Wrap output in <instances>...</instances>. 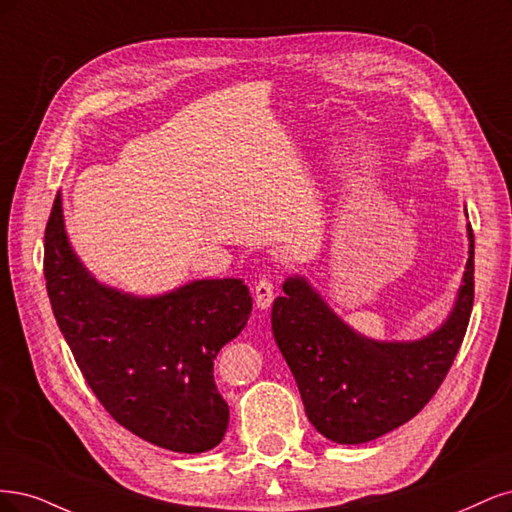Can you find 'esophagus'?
Returning a JSON list of instances; mask_svg holds the SVG:
<instances>
[{
	"label": "esophagus",
	"instance_id": "obj_1",
	"mask_svg": "<svg viewBox=\"0 0 512 512\" xmlns=\"http://www.w3.org/2000/svg\"><path fill=\"white\" fill-rule=\"evenodd\" d=\"M253 295H255L257 308H261V310L270 308L272 302H274V283H272V280L270 278H259L255 283Z\"/></svg>",
	"mask_w": 512,
	"mask_h": 512
}]
</instances>
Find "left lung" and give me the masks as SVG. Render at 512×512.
I'll return each instance as SVG.
<instances>
[{
	"label": "left lung",
	"instance_id": "obj_1",
	"mask_svg": "<svg viewBox=\"0 0 512 512\" xmlns=\"http://www.w3.org/2000/svg\"><path fill=\"white\" fill-rule=\"evenodd\" d=\"M455 308L434 334L378 342L357 334L306 278H287L272 332L298 383L310 423L327 440L361 444L410 421L434 398L466 336L474 302V234Z\"/></svg>",
	"mask_w": 512,
	"mask_h": 512
}]
</instances>
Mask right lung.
<instances>
[{"mask_svg": "<svg viewBox=\"0 0 512 512\" xmlns=\"http://www.w3.org/2000/svg\"><path fill=\"white\" fill-rule=\"evenodd\" d=\"M44 278L61 334L114 421L176 453L217 447L229 408L214 359L253 308L240 278L193 280L155 298L100 285L72 251L61 193L44 232Z\"/></svg>", "mask_w": 512, "mask_h": 512, "instance_id": "right-lung-1", "label": "right lung"}]
</instances>
